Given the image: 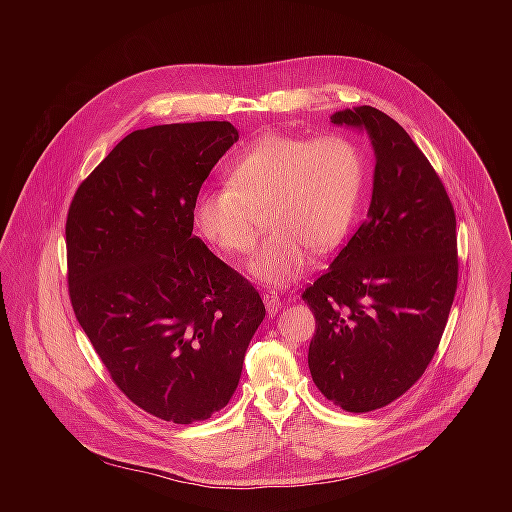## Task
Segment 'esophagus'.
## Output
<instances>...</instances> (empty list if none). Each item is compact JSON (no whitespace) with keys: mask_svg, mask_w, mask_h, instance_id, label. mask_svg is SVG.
<instances>
[{"mask_svg":"<svg viewBox=\"0 0 512 512\" xmlns=\"http://www.w3.org/2000/svg\"><path fill=\"white\" fill-rule=\"evenodd\" d=\"M262 299H264V303H266V309H268V313L270 315H276L278 311H280V307H282V301H280V295L276 292H266L262 295Z\"/></svg>","mask_w":512,"mask_h":512,"instance_id":"34e87169","label":"esophagus"}]
</instances>
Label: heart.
I'll return each instance as SVG.
<instances>
[{"mask_svg": "<svg viewBox=\"0 0 512 512\" xmlns=\"http://www.w3.org/2000/svg\"><path fill=\"white\" fill-rule=\"evenodd\" d=\"M365 187L363 151L341 134L301 140L264 136L230 167L228 183L195 201L201 234L230 256L250 254L258 240L254 211H264L272 234L250 272L286 286L309 266L311 254L333 250L347 236Z\"/></svg>", "mask_w": 512, "mask_h": 512, "instance_id": "heart-1", "label": "heart"}]
</instances>
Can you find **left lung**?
I'll return each mask as SVG.
<instances>
[{
	"instance_id": "1",
	"label": "left lung",
	"mask_w": 512,
	"mask_h": 512,
	"mask_svg": "<svg viewBox=\"0 0 512 512\" xmlns=\"http://www.w3.org/2000/svg\"><path fill=\"white\" fill-rule=\"evenodd\" d=\"M331 122L365 130L376 165L365 222L301 295L317 327L307 363L327 400L361 414L402 396L438 351L457 290L455 211L390 116L359 106Z\"/></svg>"
}]
</instances>
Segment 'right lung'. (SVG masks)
<instances>
[{"label": "right lung", "mask_w": 512, "mask_h": 512, "mask_svg": "<svg viewBox=\"0 0 512 512\" xmlns=\"http://www.w3.org/2000/svg\"><path fill=\"white\" fill-rule=\"evenodd\" d=\"M230 122L136 130L80 183L67 217L74 315L116 386L173 424L232 398L266 315L260 293L193 236Z\"/></svg>", "instance_id": "obj_1"}]
</instances>
